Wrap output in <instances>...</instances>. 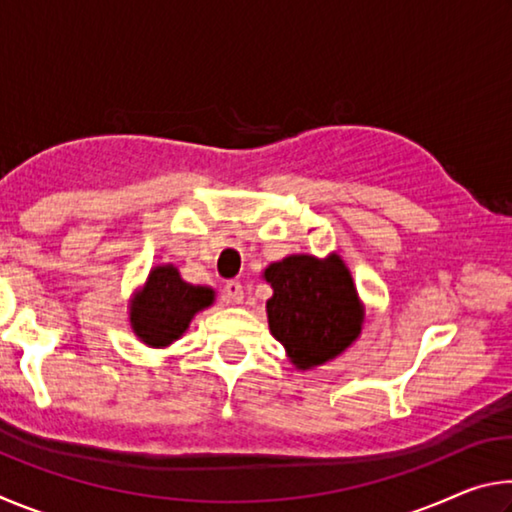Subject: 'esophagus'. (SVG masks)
Instances as JSON below:
<instances>
[{
  "instance_id": "obj_1",
  "label": "esophagus",
  "mask_w": 512,
  "mask_h": 512,
  "mask_svg": "<svg viewBox=\"0 0 512 512\" xmlns=\"http://www.w3.org/2000/svg\"><path fill=\"white\" fill-rule=\"evenodd\" d=\"M223 300L230 302V305H239V302H244V287H241V282H237V280L225 282Z\"/></svg>"
}]
</instances>
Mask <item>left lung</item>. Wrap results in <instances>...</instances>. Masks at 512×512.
I'll list each match as a JSON object with an SVG mask.
<instances>
[{"instance_id": "left-lung-1", "label": "left lung", "mask_w": 512, "mask_h": 512, "mask_svg": "<svg viewBox=\"0 0 512 512\" xmlns=\"http://www.w3.org/2000/svg\"><path fill=\"white\" fill-rule=\"evenodd\" d=\"M264 280L273 289L268 327L298 370L323 366L359 339L366 314L350 268L336 253L289 255L268 266Z\"/></svg>"}]
</instances>
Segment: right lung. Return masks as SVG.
<instances>
[{
	"instance_id": "right-lung-1",
	"label": "right lung",
	"mask_w": 512,
	"mask_h": 512,
	"mask_svg": "<svg viewBox=\"0 0 512 512\" xmlns=\"http://www.w3.org/2000/svg\"><path fill=\"white\" fill-rule=\"evenodd\" d=\"M212 302L214 289L185 282L173 264L155 266L131 300V327L149 348H167Z\"/></svg>"
}]
</instances>
